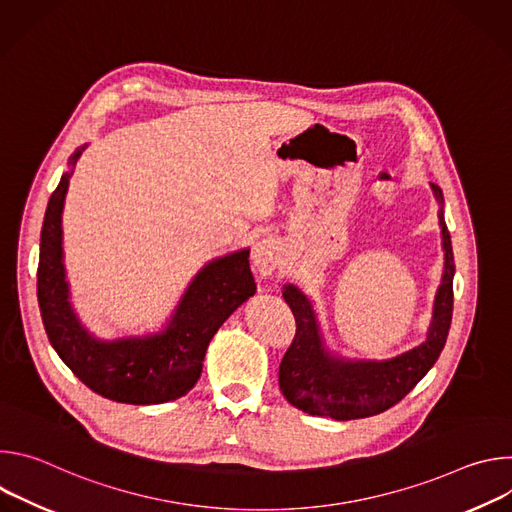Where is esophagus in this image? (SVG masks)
I'll return each instance as SVG.
<instances>
[{"label": "esophagus", "mask_w": 512, "mask_h": 512, "mask_svg": "<svg viewBox=\"0 0 512 512\" xmlns=\"http://www.w3.org/2000/svg\"><path fill=\"white\" fill-rule=\"evenodd\" d=\"M253 267L259 275H273L281 263V249L275 239H261L253 247Z\"/></svg>", "instance_id": "esophagus-1"}]
</instances>
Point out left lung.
<instances>
[{
	"label": "left lung",
	"instance_id": "8db88e82",
	"mask_svg": "<svg viewBox=\"0 0 512 512\" xmlns=\"http://www.w3.org/2000/svg\"><path fill=\"white\" fill-rule=\"evenodd\" d=\"M433 186L437 202L442 188ZM446 251V271L437 291L433 322L427 340L391 360L344 362L322 348L316 316L308 298L296 285L283 287V298L296 316V336L279 364V389L296 409L338 421L371 417L397 405L440 358L454 312V253L450 231L440 212Z\"/></svg>",
	"mask_w": 512,
	"mask_h": 512
}]
</instances>
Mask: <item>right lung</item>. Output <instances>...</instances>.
Listing matches in <instances>:
<instances>
[{"mask_svg": "<svg viewBox=\"0 0 512 512\" xmlns=\"http://www.w3.org/2000/svg\"><path fill=\"white\" fill-rule=\"evenodd\" d=\"M83 150L70 158L75 166ZM70 174L48 200L40 235L38 306L50 344L66 367L97 395L131 405H154L186 395L202 373L206 346L255 289L249 249L208 263L190 283L170 326L156 336L95 340L68 304L62 267V204Z\"/></svg>", "mask_w": 512, "mask_h": 512, "instance_id": "right-lung-1", "label": "right lung"}]
</instances>
